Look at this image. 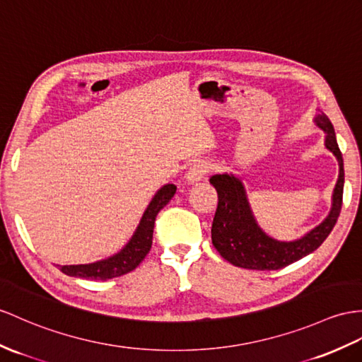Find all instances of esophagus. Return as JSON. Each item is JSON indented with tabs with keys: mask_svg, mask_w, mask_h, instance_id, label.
Segmentation results:
<instances>
[{
	"mask_svg": "<svg viewBox=\"0 0 362 362\" xmlns=\"http://www.w3.org/2000/svg\"><path fill=\"white\" fill-rule=\"evenodd\" d=\"M209 172H210L209 163H206V161H198V163H195L193 165H190L189 172L186 173V180H187V182H198V181H201L202 178H204V176H206Z\"/></svg>",
	"mask_w": 362,
	"mask_h": 362,
	"instance_id": "34e87169",
	"label": "esophagus"
}]
</instances>
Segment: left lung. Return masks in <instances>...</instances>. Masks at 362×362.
Masks as SVG:
<instances>
[{
	"instance_id": "8db88e82",
	"label": "left lung",
	"mask_w": 362,
	"mask_h": 362,
	"mask_svg": "<svg viewBox=\"0 0 362 362\" xmlns=\"http://www.w3.org/2000/svg\"><path fill=\"white\" fill-rule=\"evenodd\" d=\"M315 122L325 132V147L337 156L339 176L329 216L301 240L284 243L267 236L255 221L241 181L227 173L214 175L210 178V184L218 192V207L211 223V243L219 255L233 266L252 270L283 269L315 252L333 230L342 207V153L330 119L321 113L315 118Z\"/></svg>"
}]
</instances>
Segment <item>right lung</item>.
<instances>
[{"label": "right lung", "mask_w": 362, "mask_h": 362, "mask_svg": "<svg viewBox=\"0 0 362 362\" xmlns=\"http://www.w3.org/2000/svg\"><path fill=\"white\" fill-rule=\"evenodd\" d=\"M176 192L175 184H165L158 190L155 198L144 211L135 235L132 236L129 244L119 253L113 255L109 259H103L93 264H79V266H61L59 270L69 276L84 278V279H112L122 276L126 273L135 270L146 255L151 252L153 240V227L158 211L169 202Z\"/></svg>", "instance_id": "add662e5"}]
</instances>
